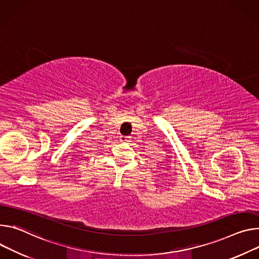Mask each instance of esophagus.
<instances>
[{
    "label": "esophagus",
    "mask_w": 259,
    "mask_h": 259,
    "mask_svg": "<svg viewBox=\"0 0 259 259\" xmlns=\"http://www.w3.org/2000/svg\"><path fill=\"white\" fill-rule=\"evenodd\" d=\"M129 137L128 136H121L120 137V142L121 143H127V142H129Z\"/></svg>",
    "instance_id": "1"
}]
</instances>
